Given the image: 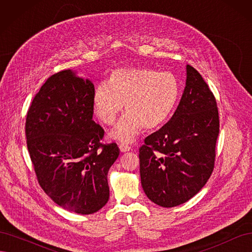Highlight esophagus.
Masks as SVG:
<instances>
[{"mask_svg": "<svg viewBox=\"0 0 252 252\" xmlns=\"http://www.w3.org/2000/svg\"><path fill=\"white\" fill-rule=\"evenodd\" d=\"M130 149H131V147L129 146V145H127V144H121L120 145V150L122 152H127V151H129Z\"/></svg>", "mask_w": 252, "mask_h": 252, "instance_id": "34e87169", "label": "esophagus"}]
</instances>
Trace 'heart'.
<instances>
[{
    "mask_svg": "<svg viewBox=\"0 0 252 252\" xmlns=\"http://www.w3.org/2000/svg\"><path fill=\"white\" fill-rule=\"evenodd\" d=\"M181 95L179 79L169 71L126 68L113 71L108 82L98 83L93 109L103 124L110 126L124 107L127 112L111 132L113 139L131 142L142 128L155 129L171 116Z\"/></svg>",
    "mask_w": 252,
    "mask_h": 252,
    "instance_id": "heart-1",
    "label": "heart"
}]
</instances>
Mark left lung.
<instances>
[{"label": "left lung", "instance_id": "left-lung-1", "mask_svg": "<svg viewBox=\"0 0 252 252\" xmlns=\"http://www.w3.org/2000/svg\"><path fill=\"white\" fill-rule=\"evenodd\" d=\"M172 118L148 135L139 149L145 193L162 207H174L194 196L215 168L220 119L216 97L192 66Z\"/></svg>", "mask_w": 252, "mask_h": 252}]
</instances>
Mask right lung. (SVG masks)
<instances>
[{
	"instance_id": "obj_1",
	"label": "right lung",
	"mask_w": 252,
	"mask_h": 252,
	"mask_svg": "<svg viewBox=\"0 0 252 252\" xmlns=\"http://www.w3.org/2000/svg\"><path fill=\"white\" fill-rule=\"evenodd\" d=\"M94 84L71 70L52 74L35 94L25 133L36 180L61 207L81 215L100 210L109 199L107 173L120 155L103 144L93 121Z\"/></svg>"
}]
</instances>
